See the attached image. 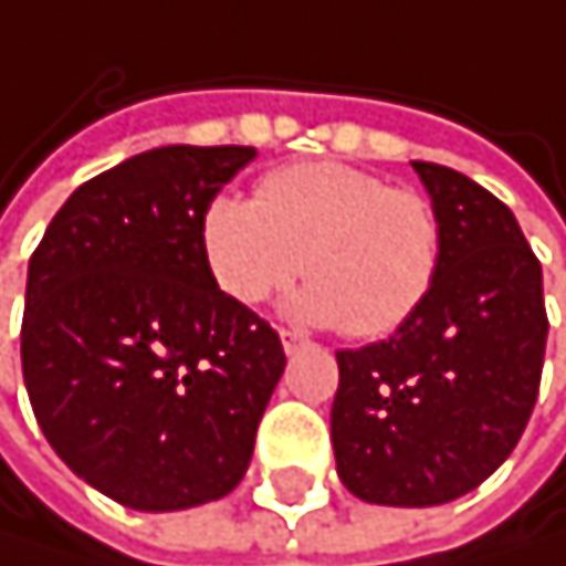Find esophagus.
Listing matches in <instances>:
<instances>
[{
	"mask_svg": "<svg viewBox=\"0 0 566 566\" xmlns=\"http://www.w3.org/2000/svg\"><path fill=\"white\" fill-rule=\"evenodd\" d=\"M280 344H283V350H286V354H296V350H303V347H306V340H303L300 334H293V331H280Z\"/></svg>",
	"mask_w": 566,
	"mask_h": 566,
	"instance_id": "34e87169",
	"label": "esophagus"
}]
</instances>
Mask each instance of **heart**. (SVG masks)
Segmentation results:
<instances>
[{"instance_id":"obj_1","label":"heart","mask_w":566,"mask_h":566,"mask_svg":"<svg viewBox=\"0 0 566 566\" xmlns=\"http://www.w3.org/2000/svg\"><path fill=\"white\" fill-rule=\"evenodd\" d=\"M442 249L426 195L340 161L283 165L256 199L216 195L202 216V256L229 300L256 306L303 273L290 314L360 340L388 337L429 300Z\"/></svg>"}]
</instances>
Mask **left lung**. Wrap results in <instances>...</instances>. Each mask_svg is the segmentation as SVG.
I'll return each mask as SVG.
<instances>
[{
    "mask_svg": "<svg viewBox=\"0 0 566 566\" xmlns=\"http://www.w3.org/2000/svg\"><path fill=\"white\" fill-rule=\"evenodd\" d=\"M446 229L439 280L378 344L337 350L331 439L364 503L439 506L516 449L541 388L544 273L516 216L472 178L411 161Z\"/></svg>",
    "mask_w": 566,
    "mask_h": 566,
    "instance_id": "left-lung-1",
    "label": "left lung"
}]
</instances>
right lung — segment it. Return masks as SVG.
<instances>
[{"label": "right lung", "mask_w": 566, "mask_h": 566, "mask_svg": "<svg viewBox=\"0 0 566 566\" xmlns=\"http://www.w3.org/2000/svg\"><path fill=\"white\" fill-rule=\"evenodd\" d=\"M256 148L168 145L80 185L25 273L22 378L53 452L140 513L232 493L286 367L276 331L229 300L202 216Z\"/></svg>", "instance_id": "add662e5"}]
</instances>
